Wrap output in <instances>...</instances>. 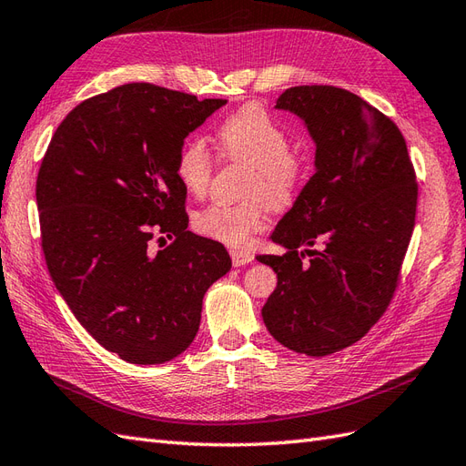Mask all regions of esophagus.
<instances>
[{"label":"esophagus","mask_w":466,"mask_h":466,"mask_svg":"<svg viewBox=\"0 0 466 466\" xmlns=\"http://www.w3.org/2000/svg\"><path fill=\"white\" fill-rule=\"evenodd\" d=\"M230 258H232V264L236 268L246 266V264H252V252H246V249H230Z\"/></svg>","instance_id":"esophagus-1"}]
</instances>
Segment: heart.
I'll return each instance as SVG.
<instances>
[{
    "instance_id": "1",
    "label": "heart",
    "mask_w": 466,
    "mask_h": 466,
    "mask_svg": "<svg viewBox=\"0 0 466 466\" xmlns=\"http://www.w3.org/2000/svg\"><path fill=\"white\" fill-rule=\"evenodd\" d=\"M224 159L248 163V200L238 205H212L198 210L193 218L195 230L234 249L248 248L252 238L264 228L269 205L285 208L299 195L305 183L307 163L289 149L291 141L285 127L258 104L244 106L230 114L217 131ZM214 155L207 141L193 136L183 141L177 153L175 173L188 195L205 197L214 173Z\"/></svg>"
}]
</instances>
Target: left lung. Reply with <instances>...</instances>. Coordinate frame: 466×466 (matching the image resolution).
<instances>
[{"label": "left lung", "instance_id": "obj_1", "mask_svg": "<svg viewBox=\"0 0 466 466\" xmlns=\"http://www.w3.org/2000/svg\"><path fill=\"white\" fill-rule=\"evenodd\" d=\"M276 108L305 119L317 171L271 234L288 252L258 256L278 273L261 317L283 347L327 356L360 340L396 293L415 226V169L400 127L349 90L293 86Z\"/></svg>", "mask_w": 466, "mask_h": 466}]
</instances>
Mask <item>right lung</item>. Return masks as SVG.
<instances>
[{
  "label": "right lung",
  "mask_w": 466,
  "mask_h": 466,
  "mask_svg": "<svg viewBox=\"0 0 466 466\" xmlns=\"http://www.w3.org/2000/svg\"><path fill=\"white\" fill-rule=\"evenodd\" d=\"M224 104L129 82L80 102L41 161L46 268L78 323L131 364L187 350L202 297L232 268L222 244L187 230L175 173L185 137ZM165 237L172 244L153 253Z\"/></svg>",
  "instance_id": "1"
}]
</instances>
